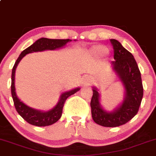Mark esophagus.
<instances>
[{
	"instance_id": "1",
	"label": "esophagus",
	"mask_w": 156,
	"mask_h": 156,
	"mask_svg": "<svg viewBox=\"0 0 156 156\" xmlns=\"http://www.w3.org/2000/svg\"><path fill=\"white\" fill-rule=\"evenodd\" d=\"M84 83H85V84H89V83H90V80L86 78V79H85V81H84Z\"/></svg>"
}]
</instances>
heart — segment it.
Wrapping results in <instances>:
<instances>
[{"label":"heart","instance_id":"1","mask_svg":"<svg viewBox=\"0 0 156 156\" xmlns=\"http://www.w3.org/2000/svg\"><path fill=\"white\" fill-rule=\"evenodd\" d=\"M93 51L95 54L99 55H103L108 52V48L103 45H98V46L94 47L93 49Z\"/></svg>","mask_w":156,"mask_h":156}]
</instances>
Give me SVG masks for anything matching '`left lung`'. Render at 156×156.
<instances>
[{"label":"left lung","instance_id":"1","mask_svg":"<svg viewBox=\"0 0 156 156\" xmlns=\"http://www.w3.org/2000/svg\"><path fill=\"white\" fill-rule=\"evenodd\" d=\"M114 48L113 70L119 77L125 89L122 102L113 111L108 112L100 104V94L93 87L90 101L91 114L96 123L105 127H117L129 122L137 114L144 95L140 72L133 55L116 39H111Z\"/></svg>","mask_w":156,"mask_h":156}]
</instances>
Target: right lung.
Returning <instances> with one entry per match:
<instances>
[{
	"instance_id": "add662e5",
	"label": "right lung",
	"mask_w": 156,
	"mask_h": 156,
	"mask_svg": "<svg viewBox=\"0 0 156 156\" xmlns=\"http://www.w3.org/2000/svg\"><path fill=\"white\" fill-rule=\"evenodd\" d=\"M72 39H51L47 38H41L36 41L33 45L29 46L25 50H24L19 55V58L16 60L14 66L12 71V82H11V93H12L13 102H14L15 108L19 113V115L22 117L28 123L36 126H51L55 123L61 117L63 113V108L64 103L67 98L69 97L71 95L75 94L76 92L80 90L79 87H77L72 90L65 92L60 95V100L58 103L52 109L48 111H41L39 110L34 109L24 103H23L20 99L18 98L16 93L15 88V73L16 69L21 60L26 55L33 52L42 51L45 50H55L65 46L66 43L71 42Z\"/></svg>"
}]
</instances>
